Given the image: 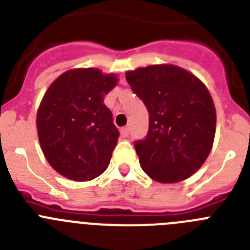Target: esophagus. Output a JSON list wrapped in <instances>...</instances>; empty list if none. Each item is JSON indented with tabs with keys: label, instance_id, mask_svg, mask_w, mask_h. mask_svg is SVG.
Wrapping results in <instances>:
<instances>
[{
	"label": "esophagus",
	"instance_id": "esophagus-1",
	"mask_svg": "<svg viewBox=\"0 0 250 250\" xmlns=\"http://www.w3.org/2000/svg\"><path fill=\"white\" fill-rule=\"evenodd\" d=\"M120 134H121V136H123V138H127V136H129V134H130V129L127 126L121 127Z\"/></svg>",
	"mask_w": 250,
	"mask_h": 250
}]
</instances>
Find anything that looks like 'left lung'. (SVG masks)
Wrapping results in <instances>:
<instances>
[{
	"label": "left lung",
	"instance_id": "8db88e82",
	"mask_svg": "<svg viewBox=\"0 0 250 250\" xmlns=\"http://www.w3.org/2000/svg\"><path fill=\"white\" fill-rule=\"evenodd\" d=\"M125 76L149 111L146 138L135 141L143 170L164 184L190 178L210 154L215 136V106L207 86L170 63L139 67Z\"/></svg>",
	"mask_w": 250,
	"mask_h": 250
}]
</instances>
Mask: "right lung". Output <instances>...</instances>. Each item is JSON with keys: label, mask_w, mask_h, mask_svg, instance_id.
I'll use <instances>...</instances> for the list:
<instances>
[{"label": "right lung", "mask_w": 250, "mask_h": 250, "mask_svg": "<svg viewBox=\"0 0 250 250\" xmlns=\"http://www.w3.org/2000/svg\"><path fill=\"white\" fill-rule=\"evenodd\" d=\"M118 76L99 68H72L60 75L37 110L40 145L48 164L74 182H89L107 169L119 130L104 104Z\"/></svg>", "instance_id": "obj_1"}]
</instances>
